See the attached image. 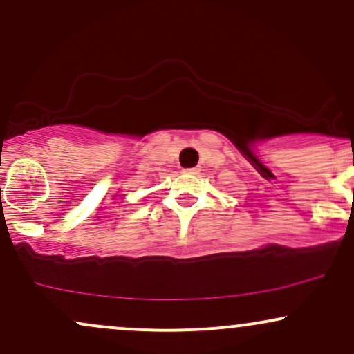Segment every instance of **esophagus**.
<instances>
[{
  "label": "esophagus",
  "mask_w": 354,
  "mask_h": 354,
  "mask_svg": "<svg viewBox=\"0 0 354 354\" xmlns=\"http://www.w3.org/2000/svg\"><path fill=\"white\" fill-rule=\"evenodd\" d=\"M184 174H192V176H195V174H198V169H197V167L184 169Z\"/></svg>",
  "instance_id": "obj_1"
}]
</instances>
